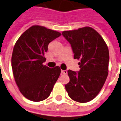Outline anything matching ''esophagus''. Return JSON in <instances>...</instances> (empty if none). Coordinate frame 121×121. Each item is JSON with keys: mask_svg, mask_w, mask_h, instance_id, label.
Segmentation results:
<instances>
[{"mask_svg": "<svg viewBox=\"0 0 121 121\" xmlns=\"http://www.w3.org/2000/svg\"><path fill=\"white\" fill-rule=\"evenodd\" d=\"M61 73H62L63 74H67V70H61Z\"/></svg>", "mask_w": 121, "mask_h": 121, "instance_id": "34e87169", "label": "esophagus"}]
</instances>
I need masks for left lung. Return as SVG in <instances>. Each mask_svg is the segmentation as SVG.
Wrapping results in <instances>:
<instances>
[{
    "label": "left lung",
    "instance_id": "8db88e82",
    "mask_svg": "<svg viewBox=\"0 0 121 121\" xmlns=\"http://www.w3.org/2000/svg\"><path fill=\"white\" fill-rule=\"evenodd\" d=\"M62 35L71 44L74 59L80 60L79 71H67L70 80L65 89L75 101H90L98 95L108 75V47L91 27L64 31Z\"/></svg>",
    "mask_w": 121,
    "mask_h": 121
}]
</instances>
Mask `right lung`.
I'll return each mask as SVG.
<instances>
[{
  "mask_svg": "<svg viewBox=\"0 0 121 121\" xmlns=\"http://www.w3.org/2000/svg\"><path fill=\"white\" fill-rule=\"evenodd\" d=\"M57 31L32 26L16 42L12 52V71L20 91L32 101H41L50 96L61 69L43 65L48 44L60 36Z\"/></svg>",
  "mask_w": 121,
  "mask_h": 121,
  "instance_id": "obj_1",
  "label": "right lung"
}]
</instances>
